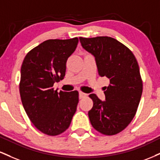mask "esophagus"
Listing matches in <instances>:
<instances>
[{
	"label": "esophagus",
	"instance_id": "esophagus-1",
	"mask_svg": "<svg viewBox=\"0 0 160 160\" xmlns=\"http://www.w3.org/2000/svg\"><path fill=\"white\" fill-rule=\"evenodd\" d=\"M86 96H87V95H86V93H84V92H79V98H80V99L84 98H86Z\"/></svg>",
	"mask_w": 160,
	"mask_h": 160
}]
</instances>
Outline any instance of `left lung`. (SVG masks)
I'll return each instance as SVG.
<instances>
[{"mask_svg": "<svg viewBox=\"0 0 160 160\" xmlns=\"http://www.w3.org/2000/svg\"><path fill=\"white\" fill-rule=\"evenodd\" d=\"M84 49L95 57L98 74L109 80L105 87V101L89 95L93 107L88 118L94 128L112 136L124 130L135 116L142 94V80L137 60L132 51L109 36L80 37Z\"/></svg>", "mask_w": 160, "mask_h": 160, "instance_id": "1", "label": "left lung"}]
</instances>
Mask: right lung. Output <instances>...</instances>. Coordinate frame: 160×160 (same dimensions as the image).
<instances>
[{
    "mask_svg": "<svg viewBox=\"0 0 160 160\" xmlns=\"http://www.w3.org/2000/svg\"><path fill=\"white\" fill-rule=\"evenodd\" d=\"M78 38L48 39L27 53L21 68L19 92L28 118L39 131L57 136L70 126L79 102L78 91L54 90L64 78L67 59L74 53Z\"/></svg>",
    "mask_w": 160,
    "mask_h": 160,
    "instance_id": "right-lung-1",
    "label": "right lung"
}]
</instances>
